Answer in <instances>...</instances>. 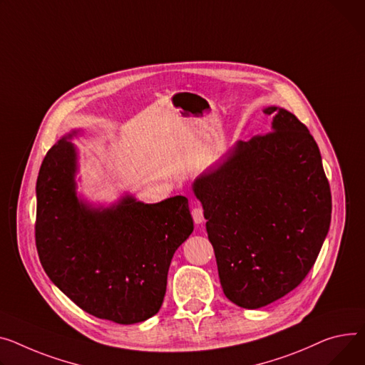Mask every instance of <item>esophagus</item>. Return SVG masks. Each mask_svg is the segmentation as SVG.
I'll return each instance as SVG.
<instances>
[{
    "instance_id": "obj_1",
    "label": "esophagus",
    "mask_w": 365,
    "mask_h": 365,
    "mask_svg": "<svg viewBox=\"0 0 365 365\" xmlns=\"http://www.w3.org/2000/svg\"><path fill=\"white\" fill-rule=\"evenodd\" d=\"M192 217H193V222L195 225H201L204 222V211L200 207L192 208Z\"/></svg>"
}]
</instances>
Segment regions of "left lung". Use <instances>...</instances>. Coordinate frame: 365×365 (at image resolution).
<instances>
[{"instance_id": "left-lung-1", "label": "left lung", "mask_w": 365, "mask_h": 365, "mask_svg": "<svg viewBox=\"0 0 365 365\" xmlns=\"http://www.w3.org/2000/svg\"><path fill=\"white\" fill-rule=\"evenodd\" d=\"M272 132L239 140L192 185L223 292L257 309L294 290L327 236L331 195L320 150L295 114L265 107Z\"/></svg>"}]
</instances>
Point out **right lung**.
I'll return each instance as SVG.
<instances>
[{
  "label": "right lung",
  "mask_w": 365,
  "mask_h": 365,
  "mask_svg": "<svg viewBox=\"0 0 365 365\" xmlns=\"http://www.w3.org/2000/svg\"><path fill=\"white\" fill-rule=\"evenodd\" d=\"M81 130L46 153L36 180V250L51 282L83 311L118 324L155 315L168 267L193 232L187 198L157 204L130 193L104 207L78 195Z\"/></svg>",
  "instance_id": "add662e5"
}]
</instances>
